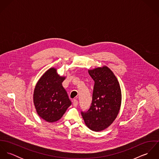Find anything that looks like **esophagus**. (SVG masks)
Segmentation results:
<instances>
[{
	"label": "esophagus",
	"instance_id": "1",
	"mask_svg": "<svg viewBox=\"0 0 159 159\" xmlns=\"http://www.w3.org/2000/svg\"><path fill=\"white\" fill-rule=\"evenodd\" d=\"M78 100H77L76 99H74V100H73V106H74L75 107H76L77 105H78Z\"/></svg>",
	"mask_w": 159,
	"mask_h": 159
}]
</instances>
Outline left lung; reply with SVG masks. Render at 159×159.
Here are the masks:
<instances>
[{
  "mask_svg": "<svg viewBox=\"0 0 159 159\" xmlns=\"http://www.w3.org/2000/svg\"><path fill=\"white\" fill-rule=\"evenodd\" d=\"M94 81L91 107L81 115L88 127L99 132L108 127L119 113L121 91L112 71L104 66L88 71Z\"/></svg>",
  "mask_w": 159,
  "mask_h": 159,
  "instance_id": "obj_1",
  "label": "left lung"
}]
</instances>
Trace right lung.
<instances>
[{
  "instance_id": "add662e5",
  "label": "right lung",
  "mask_w": 159,
  "mask_h": 159,
  "mask_svg": "<svg viewBox=\"0 0 159 159\" xmlns=\"http://www.w3.org/2000/svg\"><path fill=\"white\" fill-rule=\"evenodd\" d=\"M64 77L49 68L38 81L34 93V103L39 116L47 122L60 119L71 102L62 85Z\"/></svg>"
}]
</instances>
